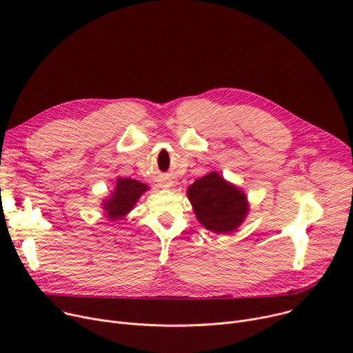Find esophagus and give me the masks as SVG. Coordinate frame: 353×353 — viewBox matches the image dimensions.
I'll use <instances>...</instances> for the list:
<instances>
[{
    "label": "esophagus",
    "instance_id": "obj_1",
    "mask_svg": "<svg viewBox=\"0 0 353 353\" xmlns=\"http://www.w3.org/2000/svg\"><path fill=\"white\" fill-rule=\"evenodd\" d=\"M172 184H173V183H172V180H163L160 186H161V188H164V189H167V188H172Z\"/></svg>",
    "mask_w": 353,
    "mask_h": 353
}]
</instances>
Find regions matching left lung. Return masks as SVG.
<instances>
[{"mask_svg": "<svg viewBox=\"0 0 353 353\" xmlns=\"http://www.w3.org/2000/svg\"><path fill=\"white\" fill-rule=\"evenodd\" d=\"M197 220L214 233L233 232L248 214L245 193L217 173L197 179L188 190Z\"/></svg>", "mask_w": 353, "mask_h": 353, "instance_id": "left-lung-1", "label": "left lung"}]
</instances>
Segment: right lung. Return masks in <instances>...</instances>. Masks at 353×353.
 I'll return each mask as SVG.
<instances>
[{"mask_svg": "<svg viewBox=\"0 0 353 353\" xmlns=\"http://www.w3.org/2000/svg\"><path fill=\"white\" fill-rule=\"evenodd\" d=\"M147 190L144 183L133 179H119L111 197L104 203V210L110 220H117L125 216L136 205L139 197Z\"/></svg>", "mask_w": 353, "mask_h": 353, "instance_id": "right-lung-1", "label": "right lung"}]
</instances>
